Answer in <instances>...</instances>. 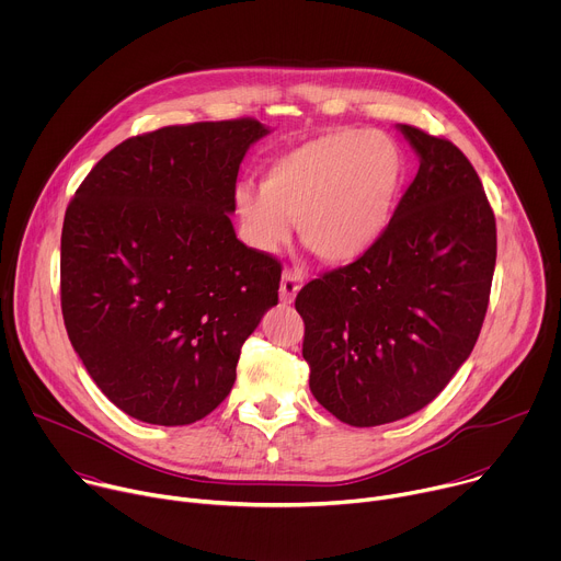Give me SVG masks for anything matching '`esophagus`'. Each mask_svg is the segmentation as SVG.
<instances>
[{"label":"esophagus","mask_w":561,"mask_h":561,"mask_svg":"<svg viewBox=\"0 0 561 561\" xmlns=\"http://www.w3.org/2000/svg\"><path fill=\"white\" fill-rule=\"evenodd\" d=\"M299 288H301V273L293 271V268L284 271L282 284H279V299L284 304H290L295 299V295L299 293Z\"/></svg>","instance_id":"esophagus-1"}]
</instances>
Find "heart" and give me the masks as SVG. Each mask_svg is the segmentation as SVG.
Wrapping results in <instances>:
<instances>
[{"label": "heart", "instance_id": "b5f03b06", "mask_svg": "<svg viewBox=\"0 0 561 561\" xmlns=\"http://www.w3.org/2000/svg\"><path fill=\"white\" fill-rule=\"evenodd\" d=\"M407 173V150L392 135L333 130L279 154L264 171L260 193H234V208L255 249L282 247L290 234L288 221H295L312 257L342 266L381 242Z\"/></svg>", "mask_w": 561, "mask_h": 561}]
</instances>
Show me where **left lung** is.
I'll list each match as a JSON object with an SVG mask.
<instances>
[{
	"label": "left lung",
	"instance_id": "left-lung-1",
	"mask_svg": "<svg viewBox=\"0 0 561 561\" xmlns=\"http://www.w3.org/2000/svg\"><path fill=\"white\" fill-rule=\"evenodd\" d=\"M397 128L420 171L388 232L295 299L310 392L359 428L404 420L446 388L482 331L497 260L495 215L466 154L415 126Z\"/></svg>",
	"mask_w": 561,
	"mask_h": 561
}]
</instances>
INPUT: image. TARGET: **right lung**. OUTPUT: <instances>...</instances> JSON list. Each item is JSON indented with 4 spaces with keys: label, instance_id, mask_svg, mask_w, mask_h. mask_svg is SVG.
I'll list each match as a JSON object with an SVG mask.
<instances>
[{
    "label": "right lung",
    "instance_id": "right-lung-1",
    "mask_svg": "<svg viewBox=\"0 0 561 561\" xmlns=\"http://www.w3.org/2000/svg\"><path fill=\"white\" fill-rule=\"evenodd\" d=\"M257 119L130 137L75 191L61 228V314L93 381L126 415L184 426L234 383L277 304L282 266L234 234V182Z\"/></svg>",
    "mask_w": 561,
    "mask_h": 561
}]
</instances>
